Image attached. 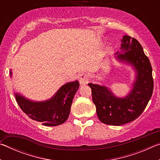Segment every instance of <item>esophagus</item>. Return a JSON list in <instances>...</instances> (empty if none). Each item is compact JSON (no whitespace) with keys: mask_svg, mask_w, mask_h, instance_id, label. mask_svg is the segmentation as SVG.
Listing matches in <instances>:
<instances>
[{"mask_svg":"<svg viewBox=\"0 0 160 160\" xmlns=\"http://www.w3.org/2000/svg\"><path fill=\"white\" fill-rule=\"evenodd\" d=\"M89 80V75L86 73H82L80 75L79 80L80 85H86L88 82Z\"/></svg>","mask_w":160,"mask_h":160,"instance_id":"esophagus-1","label":"esophagus"}]
</instances>
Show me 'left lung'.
Instances as JSON below:
<instances>
[{
  "instance_id": "obj_1",
  "label": "left lung",
  "mask_w": 160,
  "mask_h": 160,
  "mask_svg": "<svg viewBox=\"0 0 160 160\" xmlns=\"http://www.w3.org/2000/svg\"><path fill=\"white\" fill-rule=\"evenodd\" d=\"M116 55L118 61L126 62L135 69L136 77L131 92L124 98H118L107 87L92 83L88 85L99 121L107 125L121 126L134 121L143 112L152 94L154 82L150 60L135 38L123 36L121 51Z\"/></svg>"
}]
</instances>
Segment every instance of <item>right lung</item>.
I'll use <instances>...</instances> for the list:
<instances>
[{
  "instance_id": "obj_1",
  "label": "right lung",
  "mask_w": 160,
  "mask_h": 160,
  "mask_svg": "<svg viewBox=\"0 0 160 160\" xmlns=\"http://www.w3.org/2000/svg\"><path fill=\"white\" fill-rule=\"evenodd\" d=\"M10 75H12L11 70ZM79 85L78 80L65 84L50 99L44 102L31 101L18 93L15 96L20 109L29 118L44 126H56L63 123L68 118Z\"/></svg>"
}]
</instances>
